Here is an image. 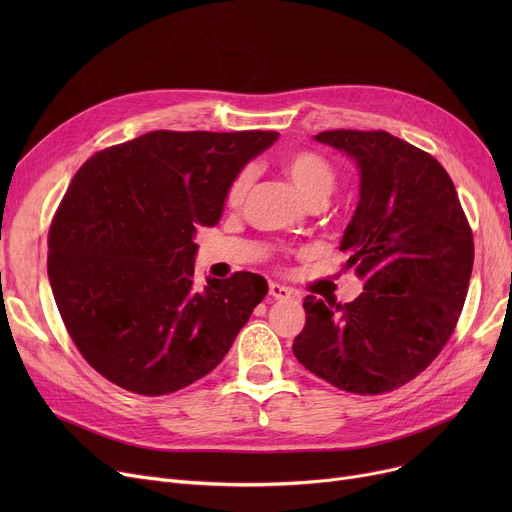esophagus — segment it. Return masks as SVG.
I'll return each mask as SVG.
<instances>
[{
  "label": "esophagus",
  "mask_w": 512,
  "mask_h": 512,
  "mask_svg": "<svg viewBox=\"0 0 512 512\" xmlns=\"http://www.w3.org/2000/svg\"><path fill=\"white\" fill-rule=\"evenodd\" d=\"M270 297H274V299H278V301H286V299L292 297V290L286 288V286H282V284L272 282V284H270Z\"/></svg>",
  "instance_id": "obj_1"
}]
</instances>
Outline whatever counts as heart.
Wrapping results in <instances>:
<instances>
[{
	"instance_id": "obj_1",
	"label": "heart",
	"mask_w": 512,
	"mask_h": 512,
	"mask_svg": "<svg viewBox=\"0 0 512 512\" xmlns=\"http://www.w3.org/2000/svg\"><path fill=\"white\" fill-rule=\"evenodd\" d=\"M284 174L297 188V193L309 203L313 199H328L336 186V174L330 161L315 151H297L284 159ZM253 172L245 168L234 176L226 191V203L236 207L247 197Z\"/></svg>"
}]
</instances>
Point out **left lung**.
Segmentation results:
<instances>
[{
	"label": "left lung",
	"instance_id": "left-lung-1",
	"mask_svg": "<svg viewBox=\"0 0 512 512\" xmlns=\"http://www.w3.org/2000/svg\"><path fill=\"white\" fill-rule=\"evenodd\" d=\"M355 159L359 203L340 251L365 280L353 303L305 297L292 353L317 378L384 394L432 363L459 321L473 270V234L456 188L429 153L386 130L313 137Z\"/></svg>",
	"mask_w": 512,
	"mask_h": 512
}]
</instances>
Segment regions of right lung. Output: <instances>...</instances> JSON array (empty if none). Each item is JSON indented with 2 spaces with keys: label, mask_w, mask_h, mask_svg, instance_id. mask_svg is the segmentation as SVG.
<instances>
[{
  "label": "right lung",
  "mask_w": 512,
  "mask_h": 512,
  "mask_svg": "<svg viewBox=\"0 0 512 512\" xmlns=\"http://www.w3.org/2000/svg\"><path fill=\"white\" fill-rule=\"evenodd\" d=\"M278 132L155 130L80 168L49 228L47 276L87 363L134 394L161 396L222 363L267 294L251 272L193 284L197 226Z\"/></svg>",
  "instance_id": "obj_1"
}]
</instances>
